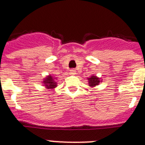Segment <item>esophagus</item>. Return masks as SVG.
Masks as SVG:
<instances>
[{"instance_id": "1", "label": "esophagus", "mask_w": 145, "mask_h": 145, "mask_svg": "<svg viewBox=\"0 0 145 145\" xmlns=\"http://www.w3.org/2000/svg\"><path fill=\"white\" fill-rule=\"evenodd\" d=\"M70 74L71 75L76 74V70L75 69H71V70H70Z\"/></svg>"}]
</instances>
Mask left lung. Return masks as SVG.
Here are the masks:
<instances>
[{
    "mask_svg": "<svg viewBox=\"0 0 145 145\" xmlns=\"http://www.w3.org/2000/svg\"><path fill=\"white\" fill-rule=\"evenodd\" d=\"M88 82L89 85L91 87H94V86H97L100 84V82H101V78H99L98 77H96L95 75H92L90 77L88 78Z\"/></svg>",
    "mask_w": 145,
    "mask_h": 145,
    "instance_id": "1",
    "label": "left lung"
}]
</instances>
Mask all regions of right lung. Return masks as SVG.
I'll use <instances>...</instances> for the list:
<instances>
[{"label":"right lung","mask_w":145,"mask_h":145,"mask_svg":"<svg viewBox=\"0 0 145 145\" xmlns=\"http://www.w3.org/2000/svg\"><path fill=\"white\" fill-rule=\"evenodd\" d=\"M43 84L46 86V89H54L57 86L56 82L55 81L54 77H52L51 75H49L46 78H44L43 80Z\"/></svg>","instance_id":"obj_1"}]
</instances>
